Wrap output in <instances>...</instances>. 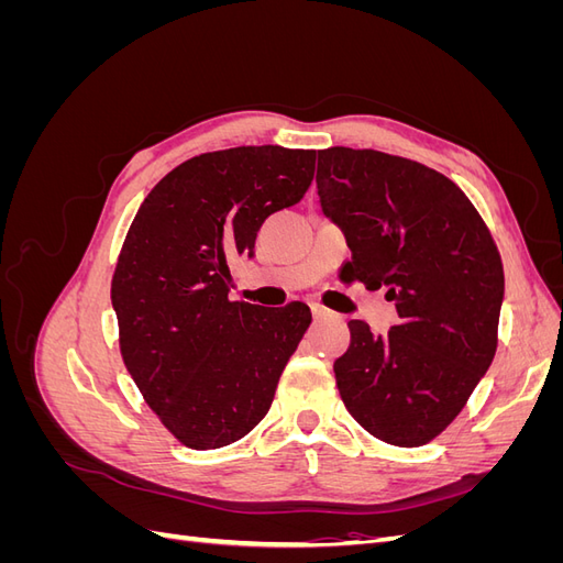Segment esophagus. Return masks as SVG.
Segmentation results:
<instances>
[{"label": "esophagus", "mask_w": 563, "mask_h": 563, "mask_svg": "<svg viewBox=\"0 0 563 563\" xmlns=\"http://www.w3.org/2000/svg\"><path fill=\"white\" fill-rule=\"evenodd\" d=\"M312 314H314V319H327V317H331V312L323 308V305H319V302H312Z\"/></svg>", "instance_id": "esophagus-1"}]
</instances>
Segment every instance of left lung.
<instances>
[{
	"label": "left lung",
	"instance_id": "left-lung-1",
	"mask_svg": "<svg viewBox=\"0 0 563 563\" xmlns=\"http://www.w3.org/2000/svg\"><path fill=\"white\" fill-rule=\"evenodd\" d=\"M321 209L345 232L350 282L385 286L399 323L376 335L347 321L335 383L362 428L422 446L463 411L498 347L500 251L460 187L420 162L378 150H319Z\"/></svg>",
	"mask_w": 563,
	"mask_h": 563
}]
</instances>
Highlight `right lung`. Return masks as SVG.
I'll return each mask as SVG.
<instances>
[{"mask_svg":"<svg viewBox=\"0 0 563 563\" xmlns=\"http://www.w3.org/2000/svg\"><path fill=\"white\" fill-rule=\"evenodd\" d=\"M317 150L242 145L168 172L141 203L112 275L119 350L143 399L187 449L246 437L308 331L305 302L230 300V258L298 203Z\"/></svg>","mask_w":563,"mask_h":563,"instance_id":"obj_1","label":"right lung"}]
</instances>
